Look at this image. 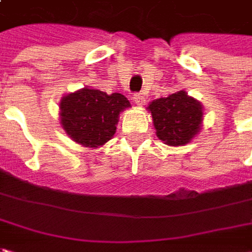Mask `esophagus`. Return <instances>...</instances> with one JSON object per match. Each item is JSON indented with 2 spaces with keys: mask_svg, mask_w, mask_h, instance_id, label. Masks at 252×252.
<instances>
[{
  "mask_svg": "<svg viewBox=\"0 0 252 252\" xmlns=\"http://www.w3.org/2000/svg\"><path fill=\"white\" fill-rule=\"evenodd\" d=\"M134 103L136 104V106H143V103H145V97H143V94H141V93H136V94H134Z\"/></svg>",
  "mask_w": 252,
  "mask_h": 252,
  "instance_id": "1",
  "label": "esophagus"
}]
</instances>
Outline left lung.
<instances>
[{
    "instance_id": "1",
    "label": "left lung",
    "mask_w": 252,
    "mask_h": 252,
    "mask_svg": "<svg viewBox=\"0 0 252 252\" xmlns=\"http://www.w3.org/2000/svg\"><path fill=\"white\" fill-rule=\"evenodd\" d=\"M153 118L158 138L170 146H183L191 142L204 120L201 103L178 91L167 97L153 100L148 106Z\"/></svg>"
}]
</instances>
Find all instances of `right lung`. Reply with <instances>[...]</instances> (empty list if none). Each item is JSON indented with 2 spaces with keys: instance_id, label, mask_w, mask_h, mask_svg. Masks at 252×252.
I'll return each mask as SVG.
<instances>
[{
  "instance_id": "right-lung-1",
  "label": "right lung",
  "mask_w": 252,
  "mask_h": 252,
  "mask_svg": "<svg viewBox=\"0 0 252 252\" xmlns=\"http://www.w3.org/2000/svg\"><path fill=\"white\" fill-rule=\"evenodd\" d=\"M131 107L121 93L83 88L69 93L60 103V120L69 138L85 148H99L116 134L120 113Z\"/></svg>"
}]
</instances>
